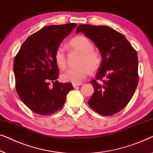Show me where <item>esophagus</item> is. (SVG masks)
I'll list each match as a JSON object with an SVG mask.
<instances>
[{
	"instance_id": "esophagus-1",
	"label": "esophagus",
	"mask_w": 153,
	"mask_h": 153,
	"mask_svg": "<svg viewBox=\"0 0 153 153\" xmlns=\"http://www.w3.org/2000/svg\"><path fill=\"white\" fill-rule=\"evenodd\" d=\"M82 85V83H79V84H73V86H74V88H76V87H78V86H79V85Z\"/></svg>"
}]
</instances>
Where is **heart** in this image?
Masks as SVG:
<instances>
[{"instance_id":"obj_1","label":"heart","mask_w":153,"mask_h":153,"mask_svg":"<svg viewBox=\"0 0 153 153\" xmlns=\"http://www.w3.org/2000/svg\"><path fill=\"white\" fill-rule=\"evenodd\" d=\"M68 45L73 50L81 54L78 61L79 66L64 71L61 75V78L64 82L79 84L89 76L91 71L98 69L102 64V57L98 52L94 51L93 44L85 36L79 35L73 38ZM54 57L55 63L59 68H65L66 53L62 46L56 48Z\"/></svg>"}]
</instances>
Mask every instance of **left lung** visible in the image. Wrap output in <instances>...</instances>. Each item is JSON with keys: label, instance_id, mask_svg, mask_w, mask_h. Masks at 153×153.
<instances>
[{"label": "left lung", "instance_id": "left-lung-1", "mask_svg": "<svg viewBox=\"0 0 153 153\" xmlns=\"http://www.w3.org/2000/svg\"><path fill=\"white\" fill-rule=\"evenodd\" d=\"M83 33L94 42L102 57L89 105L103 116H112L126 107L138 85L137 51L123 34L105 25L82 24L76 33ZM101 81L102 83H99Z\"/></svg>", "mask_w": 153, "mask_h": 153}]
</instances>
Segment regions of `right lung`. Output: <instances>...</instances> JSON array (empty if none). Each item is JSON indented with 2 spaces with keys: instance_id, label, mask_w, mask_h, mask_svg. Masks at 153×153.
Wrapping results in <instances>:
<instances>
[{
  "instance_id": "right-lung-1",
  "label": "right lung",
  "mask_w": 153,
  "mask_h": 153,
  "mask_svg": "<svg viewBox=\"0 0 153 153\" xmlns=\"http://www.w3.org/2000/svg\"><path fill=\"white\" fill-rule=\"evenodd\" d=\"M76 26L72 23L43 27L27 37L15 56L16 92L34 113L47 116L56 112L63 107L66 95L74 89L71 83L57 80L59 68L54 54L62 40Z\"/></svg>"
}]
</instances>
